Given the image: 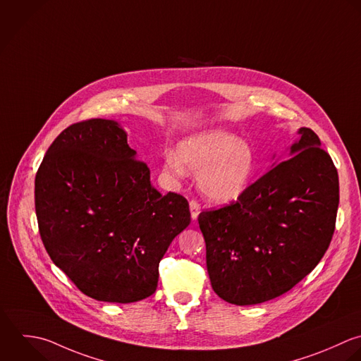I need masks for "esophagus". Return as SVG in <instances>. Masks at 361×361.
<instances>
[{
	"label": "esophagus",
	"mask_w": 361,
	"mask_h": 361,
	"mask_svg": "<svg viewBox=\"0 0 361 361\" xmlns=\"http://www.w3.org/2000/svg\"><path fill=\"white\" fill-rule=\"evenodd\" d=\"M190 212H191V218L195 221L201 212V205L197 201H190Z\"/></svg>",
	"instance_id": "1"
}]
</instances>
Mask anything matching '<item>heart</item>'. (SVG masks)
I'll return each instance as SVG.
<instances>
[{
    "label": "heart",
    "mask_w": 361,
    "mask_h": 361,
    "mask_svg": "<svg viewBox=\"0 0 361 361\" xmlns=\"http://www.w3.org/2000/svg\"><path fill=\"white\" fill-rule=\"evenodd\" d=\"M257 166L255 149L222 129L192 133L177 143L176 153L164 156L167 173L181 177L187 169L198 174L202 194L219 204L239 200L250 187Z\"/></svg>",
    "instance_id": "heart-1"
}]
</instances>
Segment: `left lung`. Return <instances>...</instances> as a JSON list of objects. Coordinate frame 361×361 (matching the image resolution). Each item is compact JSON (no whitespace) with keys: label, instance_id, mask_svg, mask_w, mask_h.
I'll return each mask as SVG.
<instances>
[{"label":"left lung","instance_id":"1","mask_svg":"<svg viewBox=\"0 0 361 361\" xmlns=\"http://www.w3.org/2000/svg\"><path fill=\"white\" fill-rule=\"evenodd\" d=\"M298 135L286 160L277 159L235 204L198 216L211 286L229 304L256 305L286 294L329 247L338 170L312 129Z\"/></svg>","mask_w":361,"mask_h":361}]
</instances>
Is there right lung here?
Here are the masks:
<instances>
[{
  "label": "right lung",
  "instance_id": "add662e5",
  "mask_svg": "<svg viewBox=\"0 0 361 361\" xmlns=\"http://www.w3.org/2000/svg\"><path fill=\"white\" fill-rule=\"evenodd\" d=\"M39 233L51 262L85 295L129 304L150 297L159 263L191 222L184 197L161 195L112 119L66 128L35 178Z\"/></svg>",
  "mask_w": 361,
  "mask_h": 361
}]
</instances>
